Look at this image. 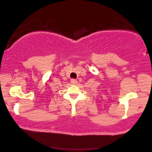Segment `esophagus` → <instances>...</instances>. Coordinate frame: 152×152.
Masks as SVG:
<instances>
[{
  "mask_svg": "<svg viewBox=\"0 0 152 152\" xmlns=\"http://www.w3.org/2000/svg\"><path fill=\"white\" fill-rule=\"evenodd\" d=\"M70 82H71L72 84H77V81L76 80H74V79H72V80H70Z\"/></svg>",
  "mask_w": 152,
  "mask_h": 152,
  "instance_id": "34e87169",
  "label": "esophagus"
}]
</instances>
